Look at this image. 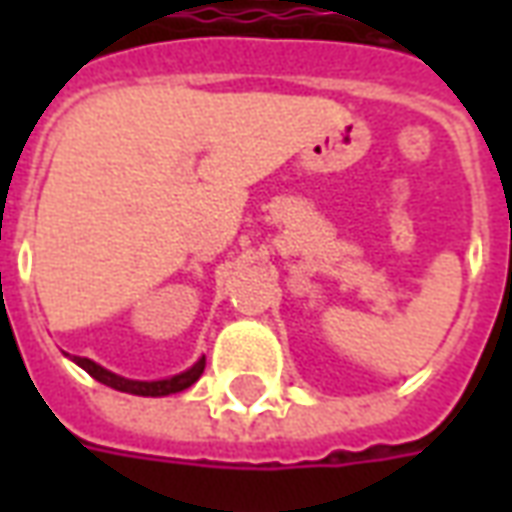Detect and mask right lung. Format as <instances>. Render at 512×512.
<instances>
[{
	"label": "right lung",
	"mask_w": 512,
	"mask_h": 512,
	"mask_svg": "<svg viewBox=\"0 0 512 512\" xmlns=\"http://www.w3.org/2000/svg\"><path fill=\"white\" fill-rule=\"evenodd\" d=\"M73 362L87 370L95 381H101V384L112 386V389H120V392H131V395H142V397H161V395H175V392H183V389H189L197 378L202 376V370H205V356H202L197 365L186 370V373H180V376L164 378V381H128V378H120L115 373H109L101 365H95L90 359H82V356H73Z\"/></svg>",
	"instance_id": "obj_1"
}]
</instances>
